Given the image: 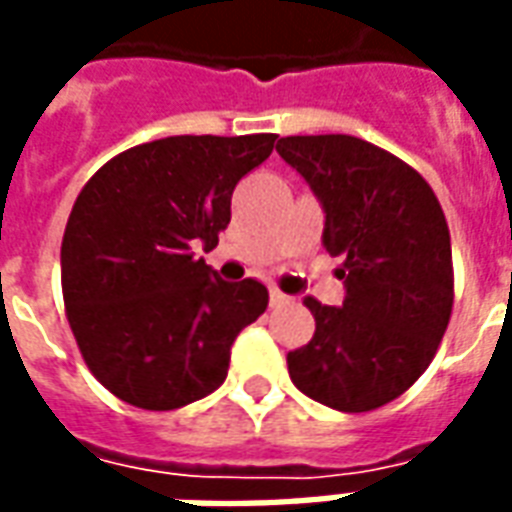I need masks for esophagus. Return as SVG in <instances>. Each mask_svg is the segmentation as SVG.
Wrapping results in <instances>:
<instances>
[{
  "label": "esophagus",
  "instance_id": "1",
  "mask_svg": "<svg viewBox=\"0 0 512 512\" xmlns=\"http://www.w3.org/2000/svg\"><path fill=\"white\" fill-rule=\"evenodd\" d=\"M268 301H271V307H285V304H290V296H285L279 288H271Z\"/></svg>",
  "mask_w": 512,
  "mask_h": 512
}]
</instances>
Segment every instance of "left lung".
<instances>
[{"mask_svg":"<svg viewBox=\"0 0 512 512\" xmlns=\"http://www.w3.org/2000/svg\"><path fill=\"white\" fill-rule=\"evenodd\" d=\"M277 153L323 202V246L345 279L343 307L304 299L315 334L288 354L290 381L348 414L386 406L428 370L450 323L444 211L417 169L365 139L285 136Z\"/></svg>","mask_w":512,"mask_h":512,"instance_id":"8db88e82","label":"left lung"}]
</instances>
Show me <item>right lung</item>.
Masks as SVG:
<instances>
[{"instance_id": "obj_1", "label": "right lung", "mask_w": 512, "mask_h": 512, "mask_svg": "<svg viewBox=\"0 0 512 512\" xmlns=\"http://www.w3.org/2000/svg\"><path fill=\"white\" fill-rule=\"evenodd\" d=\"M277 134L167 136L128 147L84 183L62 235V299L84 365L120 400L172 411L227 378L230 345L268 307L194 246L219 244L238 180Z\"/></svg>"}]
</instances>
